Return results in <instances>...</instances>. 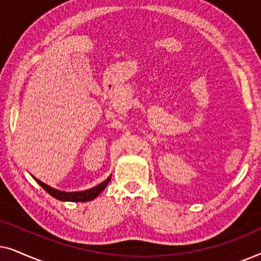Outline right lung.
<instances>
[{"mask_svg":"<svg viewBox=\"0 0 261 261\" xmlns=\"http://www.w3.org/2000/svg\"><path fill=\"white\" fill-rule=\"evenodd\" d=\"M110 177H112V174L107 178L105 181H102V183H99L98 185H96V187L89 189V190H84V191H72V192H66V191H62V190H58V189H55L52 187H49V185L42 183L41 180H39L38 178L33 177L35 180H37V183L40 185V187L44 189L46 192H48L49 195L52 196V197H55L57 199H59V201H64V202H89V201H92V199H95L97 196L101 194V192L105 190L107 188V185L110 181Z\"/></svg>","mask_w":261,"mask_h":261,"instance_id":"right-lung-1","label":"right lung"}]
</instances>
